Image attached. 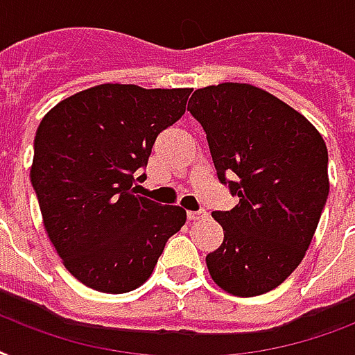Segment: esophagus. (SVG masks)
<instances>
[{
  "label": "esophagus",
  "mask_w": 355,
  "mask_h": 355,
  "mask_svg": "<svg viewBox=\"0 0 355 355\" xmlns=\"http://www.w3.org/2000/svg\"><path fill=\"white\" fill-rule=\"evenodd\" d=\"M205 216H207L205 211H189V213H187V218H189L191 222L202 220V218H205Z\"/></svg>",
  "instance_id": "obj_1"
}]
</instances>
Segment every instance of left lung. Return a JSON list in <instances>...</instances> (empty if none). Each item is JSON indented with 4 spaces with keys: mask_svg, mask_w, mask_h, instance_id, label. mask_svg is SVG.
<instances>
[{
    "mask_svg": "<svg viewBox=\"0 0 355 355\" xmlns=\"http://www.w3.org/2000/svg\"><path fill=\"white\" fill-rule=\"evenodd\" d=\"M189 111L202 123L218 180L239 203L215 211L224 241L205 257L233 296L276 289L304 259L329 192L328 150L304 114L248 83L198 89Z\"/></svg>",
    "mask_w": 355,
    "mask_h": 355,
    "instance_id": "left-lung-1",
    "label": "left lung"
}]
</instances>
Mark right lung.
<instances>
[{
    "label": "right lung",
    "mask_w": 355,
    "mask_h": 355,
    "mask_svg": "<svg viewBox=\"0 0 355 355\" xmlns=\"http://www.w3.org/2000/svg\"><path fill=\"white\" fill-rule=\"evenodd\" d=\"M192 89L103 83L59 101L37 129L31 183L62 265L90 289L122 295L152 276L187 211L135 192L157 135Z\"/></svg>",
    "instance_id": "obj_1"
}]
</instances>
